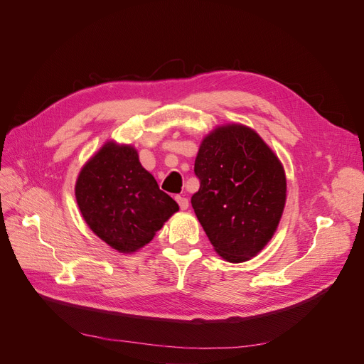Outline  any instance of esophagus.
I'll return each mask as SVG.
<instances>
[{"instance_id": "1", "label": "esophagus", "mask_w": 364, "mask_h": 364, "mask_svg": "<svg viewBox=\"0 0 364 364\" xmlns=\"http://www.w3.org/2000/svg\"><path fill=\"white\" fill-rule=\"evenodd\" d=\"M176 200H177L180 209L186 210V209L188 208V200H187V198H184V196H176Z\"/></svg>"}]
</instances>
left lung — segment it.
Segmentation results:
<instances>
[{"instance_id":"obj_1","label":"left lung","mask_w":364,"mask_h":364,"mask_svg":"<svg viewBox=\"0 0 364 364\" xmlns=\"http://www.w3.org/2000/svg\"><path fill=\"white\" fill-rule=\"evenodd\" d=\"M195 174L200 187L191 206L216 253L235 263L256 256L285 205L279 159L252 129L230 124L205 137Z\"/></svg>"}]
</instances>
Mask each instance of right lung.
<instances>
[{
  "label": "right lung",
  "mask_w": 364,
  "mask_h": 364,
  "mask_svg": "<svg viewBox=\"0 0 364 364\" xmlns=\"http://www.w3.org/2000/svg\"><path fill=\"white\" fill-rule=\"evenodd\" d=\"M76 199L90 230L121 253L148 245L164 223L178 210L134 148L107 143L80 171Z\"/></svg>",
  "instance_id": "1"
}]
</instances>
